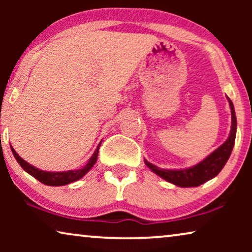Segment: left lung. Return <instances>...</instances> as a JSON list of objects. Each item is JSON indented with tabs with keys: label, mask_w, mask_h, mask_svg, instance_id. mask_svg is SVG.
<instances>
[{
	"label": "left lung",
	"mask_w": 252,
	"mask_h": 252,
	"mask_svg": "<svg viewBox=\"0 0 252 252\" xmlns=\"http://www.w3.org/2000/svg\"><path fill=\"white\" fill-rule=\"evenodd\" d=\"M228 102L230 110H232V129H230L229 137L222 146H220L216 151H213L204 160L194 167L187 168V170H163V168L155 166L149 161L144 160L147 166L165 180L171 182V184L180 186V187H197L210 179L215 178L225 166L230 154H232L234 143H235L236 116L235 111H234V105L229 98Z\"/></svg>",
	"instance_id": "left-lung-1"
}]
</instances>
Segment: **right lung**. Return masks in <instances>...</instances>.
Here are the masks:
<instances>
[{
  "mask_svg": "<svg viewBox=\"0 0 252 252\" xmlns=\"http://www.w3.org/2000/svg\"><path fill=\"white\" fill-rule=\"evenodd\" d=\"M99 146H101V143L98 144V147L96 148L94 155H93L91 159L88 160V163L86 164L84 167L79 168V170L67 171V172H46V171L39 170V168H36L35 166H33V165H31L27 163V161L24 160L23 158L16 153L13 148H11V151L20 166H22L27 173L35 178L36 180H39L40 182H42L43 185H47V186H64V185L71 184V182L73 181L79 180V179H81L89 170H91L93 165L96 163V160H97Z\"/></svg>",
  "mask_w": 252,
  "mask_h": 252,
  "instance_id": "add662e5",
  "label": "right lung"
}]
</instances>
